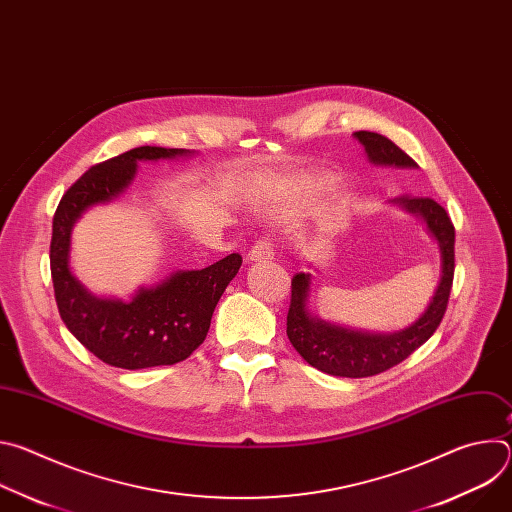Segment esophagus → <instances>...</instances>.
I'll return each mask as SVG.
<instances>
[{
  "label": "esophagus",
  "instance_id": "obj_1",
  "mask_svg": "<svg viewBox=\"0 0 512 512\" xmlns=\"http://www.w3.org/2000/svg\"><path fill=\"white\" fill-rule=\"evenodd\" d=\"M273 241L269 239V237H261L253 247H251V251H249V255H247V259L249 261H269V259H273Z\"/></svg>",
  "mask_w": 512,
  "mask_h": 512
}]
</instances>
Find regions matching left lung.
Returning <instances> with one entry per match:
<instances>
[{
	"instance_id": "left-lung-1",
	"label": "left lung",
	"mask_w": 512,
	"mask_h": 512,
	"mask_svg": "<svg viewBox=\"0 0 512 512\" xmlns=\"http://www.w3.org/2000/svg\"><path fill=\"white\" fill-rule=\"evenodd\" d=\"M354 137L364 145V150H367L373 164L403 168L417 166L413 158H409L399 145H395L385 135L373 131H356ZM397 202L409 212L423 216L427 229L437 239V243H440V285H437L425 314L413 326L395 334H367L338 328L318 318H312L306 308L310 294V275L298 273L291 279L287 338L304 356V360L322 373L348 379H362L385 373L393 369L395 364L403 362L409 354H413L425 340H429L446 314L454 283V225L446 208L437 204L433 198L405 194L397 198Z\"/></svg>"
}]
</instances>
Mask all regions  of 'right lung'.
I'll list each match as a JSON object with an SVG mask.
<instances>
[{"label":"right lung","mask_w":512,"mask_h":512,"mask_svg":"<svg viewBox=\"0 0 512 512\" xmlns=\"http://www.w3.org/2000/svg\"><path fill=\"white\" fill-rule=\"evenodd\" d=\"M182 154L188 152L143 145L101 162L64 192L54 212L50 273L60 318L89 352L117 369H150L188 358L204 342L212 312L243 263L239 253H231L204 269L180 271L156 287L139 289L131 302L99 300L70 273V231L81 212L123 192L139 160Z\"/></svg>","instance_id":"right-lung-1"}]
</instances>
